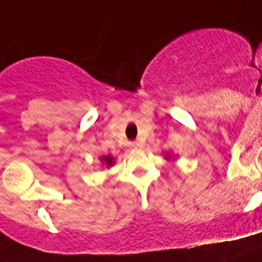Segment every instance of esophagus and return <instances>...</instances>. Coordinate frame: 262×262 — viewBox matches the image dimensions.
I'll return each mask as SVG.
<instances>
[{
	"label": "esophagus",
	"instance_id": "34e87169",
	"mask_svg": "<svg viewBox=\"0 0 262 262\" xmlns=\"http://www.w3.org/2000/svg\"><path fill=\"white\" fill-rule=\"evenodd\" d=\"M142 146H143V144L140 143V142H138V140H135V142H129V147H131V148H140Z\"/></svg>",
	"mask_w": 262,
	"mask_h": 262
}]
</instances>
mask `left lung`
<instances>
[{
    "mask_svg": "<svg viewBox=\"0 0 262 262\" xmlns=\"http://www.w3.org/2000/svg\"><path fill=\"white\" fill-rule=\"evenodd\" d=\"M166 158H167V159H170V154H166Z\"/></svg>",
    "mask_w": 262,
    "mask_h": 262,
    "instance_id": "left-lung-1",
    "label": "left lung"
}]
</instances>
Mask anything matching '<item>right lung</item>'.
<instances>
[{
	"mask_svg": "<svg viewBox=\"0 0 262 262\" xmlns=\"http://www.w3.org/2000/svg\"><path fill=\"white\" fill-rule=\"evenodd\" d=\"M101 162L104 163L107 167H111L112 165H114V158L111 157V155H108V157H103L101 158Z\"/></svg>",
	"mask_w": 262,
	"mask_h": 262,
	"instance_id": "add662e5",
	"label": "right lung"
}]
</instances>
